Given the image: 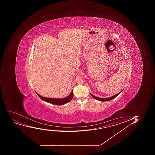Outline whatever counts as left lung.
I'll return each instance as SVG.
<instances>
[{"label": "left lung", "instance_id": "8db88e82", "mask_svg": "<svg viewBox=\"0 0 155 155\" xmlns=\"http://www.w3.org/2000/svg\"><path fill=\"white\" fill-rule=\"evenodd\" d=\"M122 91H121V92H119V93H118V94H117L116 95H114L113 97H108V98H100V97H95L94 95H93L92 94H91V95L94 98H95V100H98V101H110V100H113L114 98H115L116 97H117L119 94L120 93H121Z\"/></svg>", "mask_w": 155, "mask_h": 155}]
</instances>
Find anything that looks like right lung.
Instances as JSON below:
<instances>
[{
	"label": "right lung",
	"mask_w": 155,
	"mask_h": 155,
	"mask_svg": "<svg viewBox=\"0 0 155 155\" xmlns=\"http://www.w3.org/2000/svg\"><path fill=\"white\" fill-rule=\"evenodd\" d=\"M37 94V95L40 97L41 100H43L44 101L48 102V103H50L51 104H55V105H63V104H66L67 103H69V101H70L72 100L73 97V92L72 91V92L70 94L69 96L66 97V98H61V99H57V98H46V97H42L41 95H39V94H37V92H36Z\"/></svg>",
	"instance_id": "add662e5"
}]
</instances>
